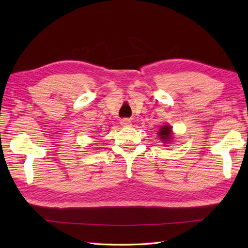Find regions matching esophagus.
Returning <instances> with one entry per match:
<instances>
[{
    "label": "esophagus",
    "mask_w": 248,
    "mask_h": 248,
    "mask_svg": "<svg viewBox=\"0 0 248 248\" xmlns=\"http://www.w3.org/2000/svg\"><path fill=\"white\" fill-rule=\"evenodd\" d=\"M120 124H121V125H124V127H131V124H132V123H131V120L128 119V118L121 119Z\"/></svg>",
    "instance_id": "1"
}]
</instances>
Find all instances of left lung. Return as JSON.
Wrapping results in <instances>:
<instances>
[{
  "label": "left lung",
  "mask_w": 248,
  "mask_h": 248,
  "mask_svg": "<svg viewBox=\"0 0 248 248\" xmlns=\"http://www.w3.org/2000/svg\"><path fill=\"white\" fill-rule=\"evenodd\" d=\"M157 135H159V139L162 141L167 143V141L171 140V139H172V128L168 124L163 125V127L160 128L159 132H157Z\"/></svg>",
  "instance_id": "8db88e82"
}]
</instances>
